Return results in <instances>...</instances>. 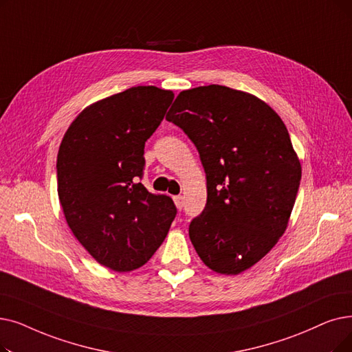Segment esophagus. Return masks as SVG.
Segmentation results:
<instances>
[{
	"label": "esophagus",
	"instance_id": "obj_1",
	"mask_svg": "<svg viewBox=\"0 0 352 352\" xmlns=\"http://www.w3.org/2000/svg\"><path fill=\"white\" fill-rule=\"evenodd\" d=\"M174 203H175L178 210H182V207H184V197H182V195H175L174 197Z\"/></svg>",
	"mask_w": 352,
	"mask_h": 352
}]
</instances>
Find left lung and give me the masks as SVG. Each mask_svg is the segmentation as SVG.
<instances>
[{
	"mask_svg": "<svg viewBox=\"0 0 352 352\" xmlns=\"http://www.w3.org/2000/svg\"><path fill=\"white\" fill-rule=\"evenodd\" d=\"M166 120L194 142L207 178V204L190 239L206 266L239 274L285 233L302 168L280 116L227 86L182 90Z\"/></svg>",
	"mask_w": 352,
	"mask_h": 352,
	"instance_id": "8db88e82",
	"label": "left lung"
}]
</instances>
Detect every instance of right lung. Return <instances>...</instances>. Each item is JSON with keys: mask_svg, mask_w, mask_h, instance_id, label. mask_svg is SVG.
Returning a JSON list of instances; mask_svg holds the SVG:
<instances>
[{"mask_svg": "<svg viewBox=\"0 0 352 352\" xmlns=\"http://www.w3.org/2000/svg\"><path fill=\"white\" fill-rule=\"evenodd\" d=\"M174 99L171 90L136 86L87 106L60 144L57 192L74 237L115 272L144 266L166 237L177 208L140 179L144 148Z\"/></svg>", "mask_w": 352, "mask_h": 352, "instance_id": "1", "label": "right lung"}]
</instances>
